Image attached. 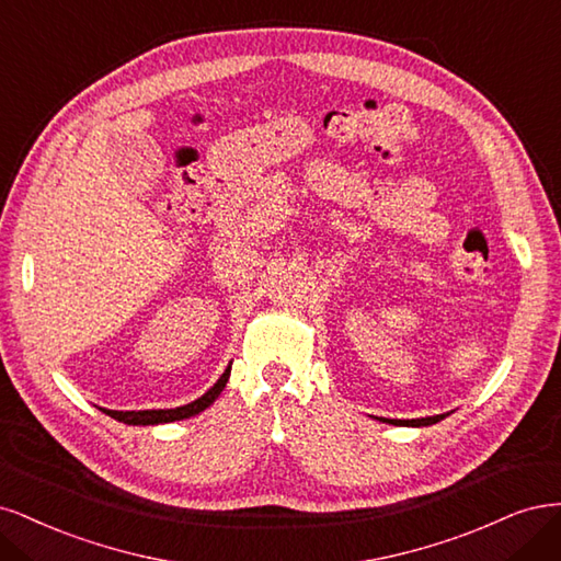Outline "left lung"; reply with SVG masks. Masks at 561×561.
Listing matches in <instances>:
<instances>
[{
  "label": "left lung",
  "mask_w": 561,
  "mask_h": 561,
  "mask_svg": "<svg viewBox=\"0 0 561 561\" xmlns=\"http://www.w3.org/2000/svg\"><path fill=\"white\" fill-rule=\"evenodd\" d=\"M440 420H445V414H436V417H422V420H382V422H389L396 426H428V424H436Z\"/></svg>",
  "instance_id": "8db88e82"
}]
</instances>
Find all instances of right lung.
<instances>
[{"label": "right lung", "mask_w": 561, "mask_h": 561, "mask_svg": "<svg viewBox=\"0 0 561 561\" xmlns=\"http://www.w3.org/2000/svg\"><path fill=\"white\" fill-rule=\"evenodd\" d=\"M228 375H230V366L226 368V373L219 377V382H216L205 396H201V399L188 403V405H182V408H174V410H128V412H118V410H102L110 414V417L123 422V424H133V426H149V424H168V422H176V420H186V417H193V414L203 412L205 408H209L216 399H219V393L224 391L226 382H228Z\"/></svg>", "instance_id": "1"}]
</instances>
